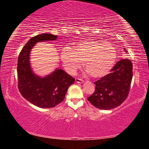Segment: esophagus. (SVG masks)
I'll list each match as a JSON object with an SVG mask.
<instances>
[{
  "label": "esophagus",
  "mask_w": 149,
  "mask_h": 149,
  "mask_svg": "<svg viewBox=\"0 0 149 149\" xmlns=\"http://www.w3.org/2000/svg\"><path fill=\"white\" fill-rule=\"evenodd\" d=\"M75 81L76 83H78V84H83L84 83V80H82L81 79H79V78H76L75 79Z\"/></svg>",
  "instance_id": "1"
}]
</instances>
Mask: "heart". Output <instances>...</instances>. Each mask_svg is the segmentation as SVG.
<instances>
[{
    "label": "heart",
    "mask_w": 149,
    "mask_h": 149,
    "mask_svg": "<svg viewBox=\"0 0 149 149\" xmlns=\"http://www.w3.org/2000/svg\"><path fill=\"white\" fill-rule=\"evenodd\" d=\"M116 59V50L112 44L94 39L77 42L70 49L65 48L60 53L62 65L68 74L74 75L84 62L85 68L95 78L109 74Z\"/></svg>",
    "instance_id": "obj_1"
}]
</instances>
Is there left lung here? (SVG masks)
<instances>
[{
    "label": "left lung",
    "mask_w": 149,
    "mask_h": 149,
    "mask_svg": "<svg viewBox=\"0 0 149 149\" xmlns=\"http://www.w3.org/2000/svg\"><path fill=\"white\" fill-rule=\"evenodd\" d=\"M124 51L127 50L123 48ZM133 64L129 59L120 60L112 72L95 82V91L87 98L95 107L102 110H111L124 101L130 91L133 76Z\"/></svg>",
    "instance_id": "8db88e82"
}]
</instances>
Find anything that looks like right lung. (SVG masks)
<instances>
[{
	"mask_svg": "<svg viewBox=\"0 0 149 149\" xmlns=\"http://www.w3.org/2000/svg\"><path fill=\"white\" fill-rule=\"evenodd\" d=\"M58 36L42 33L30 39L22 49L17 60L18 89L21 95L31 104L42 108L54 107L64 99L69 87L75 79L65 71L56 68L50 74L41 77L33 72L30 54L37 42L52 41Z\"/></svg>",
	"mask_w": 149,
	"mask_h": 149,
	"instance_id": "add662e5",
	"label": "right lung"
}]
</instances>
